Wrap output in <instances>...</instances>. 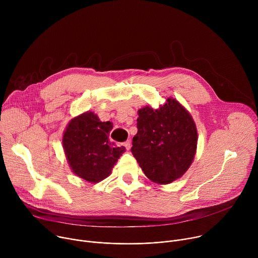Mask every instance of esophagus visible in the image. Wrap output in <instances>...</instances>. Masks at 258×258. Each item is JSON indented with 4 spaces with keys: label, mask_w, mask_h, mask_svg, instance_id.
Masks as SVG:
<instances>
[{
    "label": "esophagus",
    "mask_w": 258,
    "mask_h": 258,
    "mask_svg": "<svg viewBox=\"0 0 258 258\" xmlns=\"http://www.w3.org/2000/svg\"><path fill=\"white\" fill-rule=\"evenodd\" d=\"M122 145L125 147L126 150H130V149H131V147H132V143H131V141H126V142L122 143Z\"/></svg>",
    "instance_id": "esophagus-1"
}]
</instances>
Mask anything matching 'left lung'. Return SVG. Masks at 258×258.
I'll return each instance as SVG.
<instances>
[{
	"mask_svg": "<svg viewBox=\"0 0 258 258\" xmlns=\"http://www.w3.org/2000/svg\"><path fill=\"white\" fill-rule=\"evenodd\" d=\"M132 153L146 176L160 185L179 178L192 164L197 149V128L188 110L167 98L158 109L141 108Z\"/></svg>",
	"mask_w": 258,
	"mask_h": 258,
	"instance_id": "left-lung-1",
	"label": "left lung"
}]
</instances>
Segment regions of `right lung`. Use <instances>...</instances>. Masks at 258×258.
Masks as SVG:
<instances>
[{
	"instance_id": "obj_1",
	"label": "right lung",
	"mask_w": 258,
	"mask_h": 258,
	"mask_svg": "<svg viewBox=\"0 0 258 258\" xmlns=\"http://www.w3.org/2000/svg\"><path fill=\"white\" fill-rule=\"evenodd\" d=\"M112 127L111 122H102L92 111L69 121L62 143L73 173L94 183L111 174L117 159L125 152L124 147H117L109 141Z\"/></svg>"
}]
</instances>
